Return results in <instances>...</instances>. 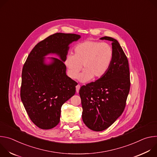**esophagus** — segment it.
I'll return each instance as SVG.
<instances>
[{
  "label": "esophagus",
  "mask_w": 157,
  "mask_h": 157,
  "mask_svg": "<svg viewBox=\"0 0 157 157\" xmlns=\"http://www.w3.org/2000/svg\"><path fill=\"white\" fill-rule=\"evenodd\" d=\"M76 92H77V93H79V89H80V85H79V84H78V85L76 86Z\"/></svg>",
  "instance_id": "esophagus-1"
}]
</instances>
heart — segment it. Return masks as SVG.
I'll use <instances>...</instances> for the list:
<instances>
[{
    "instance_id": "obj_1",
    "label": "heart",
    "mask_w": 157,
    "mask_h": 157,
    "mask_svg": "<svg viewBox=\"0 0 157 157\" xmlns=\"http://www.w3.org/2000/svg\"><path fill=\"white\" fill-rule=\"evenodd\" d=\"M114 58V51L110 44L100 41L87 40L78 43L74 48V55L68 54L64 59L67 73L76 79L80 71L84 70L78 79L86 82L93 78L103 77L109 70Z\"/></svg>"
}]
</instances>
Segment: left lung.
Returning a JSON list of instances; mask_svg holds the SVG:
<instances>
[{"label":"left lung","mask_w":157,"mask_h":157,"mask_svg":"<svg viewBox=\"0 0 157 157\" xmlns=\"http://www.w3.org/2000/svg\"><path fill=\"white\" fill-rule=\"evenodd\" d=\"M112 43L114 58L107 73L101 78L80 88L82 119L92 130L102 131L122 114L129 93L130 81L127 58L118 41L104 36Z\"/></svg>","instance_id":"1"}]
</instances>
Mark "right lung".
Returning a JSON list of instances; mask_svg holds the SVG:
<instances>
[{
  "label": "right lung",
  "instance_id": "add662e5",
  "mask_svg": "<svg viewBox=\"0 0 157 157\" xmlns=\"http://www.w3.org/2000/svg\"><path fill=\"white\" fill-rule=\"evenodd\" d=\"M81 36L56 33L39 42L30 53L21 73L20 97L31 121L41 129L59 122L62 105L76 93V81L66 75L64 63L69 45ZM55 54L60 59L45 56Z\"/></svg>",
  "mask_w": 157,
  "mask_h": 157
}]
</instances>
